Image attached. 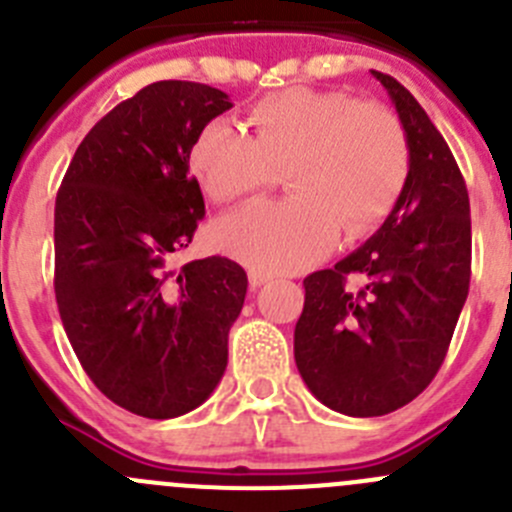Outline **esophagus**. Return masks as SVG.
<instances>
[{"label": "esophagus", "instance_id": "esophagus-1", "mask_svg": "<svg viewBox=\"0 0 512 512\" xmlns=\"http://www.w3.org/2000/svg\"><path fill=\"white\" fill-rule=\"evenodd\" d=\"M247 277H250V287H252V290H257V287L267 285V282L272 280L270 275H265V272H260V270H250V272H247Z\"/></svg>", "mask_w": 512, "mask_h": 512}]
</instances>
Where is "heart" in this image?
Segmentation results:
<instances>
[{
  "label": "heart",
  "mask_w": 512,
  "mask_h": 512,
  "mask_svg": "<svg viewBox=\"0 0 512 512\" xmlns=\"http://www.w3.org/2000/svg\"><path fill=\"white\" fill-rule=\"evenodd\" d=\"M252 137L227 119L205 124L190 152L202 190L235 202L275 185L285 170L292 197L262 200L215 227L225 255L260 272H295L335 247L340 227L360 237L380 225L405 190L410 142L380 102L342 89L290 87L247 109Z\"/></svg>",
  "instance_id": "obj_1"
}]
</instances>
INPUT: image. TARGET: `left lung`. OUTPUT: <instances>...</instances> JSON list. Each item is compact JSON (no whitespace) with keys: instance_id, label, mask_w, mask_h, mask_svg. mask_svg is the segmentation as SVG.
Masks as SVG:
<instances>
[{"instance_id":"obj_1","label":"left lung","mask_w":512,"mask_h":512,"mask_svg":"<svg viewBox=\"0 0 512 512\" xmlns=\"http://www.w3.org/2000/svg\"><path fill=\"white\" fill-rule=\"evenodd\" d=\"M410 142V175L377 235L305 277L295 362L310 393L352 418L418 398L438 375L470 287V200L460 167L418 99L372 69ZM360 274V291L346 277Z\"/></svg>"}]
</instances>
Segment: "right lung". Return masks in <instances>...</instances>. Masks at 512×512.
I'll use <instances>...</instances> for the list:
<instances>
[{
    "label": "right lung",
    "instance_id": "add662e5",
    "mask_svg": "<svg viewBox=\"0 0 512 512\" xmlns=\"http://www.w3.org/2000/svg\"><path fill=\"white\" fill-rule=\"evenodd\" d=\"M230 107L210 84H147L94 124L57 192L64 332L99 393L142 418H177L210 398L245 305L237 262L212 255L172 267L205 217L192 145Z\"/></svg>",
    "mask_w": 512,
    "mask_h": 512
}]
</instances>
